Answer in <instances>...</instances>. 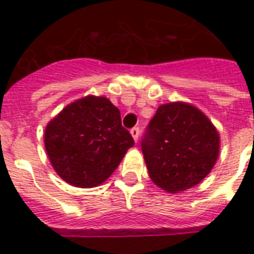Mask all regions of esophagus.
Masks as SVG:
<instances>
[{"label": "esophagus", "instance_id": "esophagus-1", "mask_svg": "<svg viewBox=\"0 0 254 254\" xmlns=\"http://www.w3.org/2000/svg\"><path fill=\"white\" fill-rule=\"evenodd\" d=\"M130 134H132V137L134 138V141H137L138 137H140V129L136 127H132V129H130Z\"/></svg>", "mask_w": 254, "mask_h": 254}]
</instances>
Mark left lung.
<instances>
[{
    "instance_id": "1",
    "label": "left lung",
    "mask_w": 254,
    "mask_h": 254,
    "mask_svg": "<svg viewBox=\"0 0 254 254\" xmlns=\"http://www.w3.org/2000/svg\"><path fill=\"white\" fill-rule=\"evenodd\" d=\"M141 151L155 185L169 193L187 190L212 170L219 154V134L193 106H160L141 138Z\"/></svg>"
}]
</instances>
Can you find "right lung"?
I'll list each match as a JSON object with an SVG mask.
<instances>
[{
  "instance_id": "right-lung-1",
  "label": "right lung",
  "mask_w": 254,
  "mask_h": 254,
  "mask_svg": "<svg viewBox=\"0 0 254 254\" xmlns=\"http://www.w3.org/2000/svg\"><path fill=\"white\" fill-rule=\"evenodd\" d=\"M49 159L64 181L92 188L114 173L134 145L121 113L103 96H87L66 106L45 132Z\"/></svg>"
}]
</instances>
